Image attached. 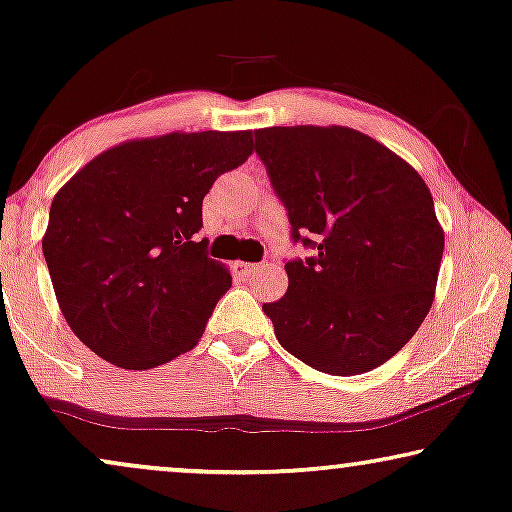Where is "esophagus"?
<instances>
[{"instance_id": "34e87169", "label": "esophagus", "mask_w": 512, "mask_h": 512, "mask_svg": "<svg viewBox=\"0 0 512 512\" xmlns=\"http://www.w3.org/2000/svg\"><path fill=\"white\" fill-rule=\"evenodd\" d=\"M258 268H261L258 263H244V261L235 263V272H237V275H242V277H251Z\"/></svg>"}]
</instances>
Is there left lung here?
Segmentation results:
<instances>
[{
    "label": "left lung",
    "mask_w": 512,
    "mask_h": 512,
    "mask_svg": "<svg viewBox=\"0 0 512 512\" xmlns=\"http://www.w3.org/2000/svg\"><path fill=\"white\" fill-rule=\"evenodd\" d=\"M256 153L312 256L286 261L265 303L275 335L314 370L361 375L389 361L431 310L445 235L424 179L359 130H256Z\"/></svg>",
    "instance_id": "8db88e82"
}]
</instances>
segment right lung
<instances>
[{
	"mask_svg": "<svg viewBox=\"0 0 512 512\" xmlns=\"http://www.w3.org/2000/svg\"><path fill=\"white\" fill-rule=\"evenodd\" d=\"M251 132H172L100 153L53 198L41 242L67 324L104 361L163 366L205 331L230 272L198 242L202 200Z\"/></svg>",
	"mask_w": 512,
	"mask_h": 512,
	"instance_id": "obj_1",
	"label": "right lung"
}]
</instances>
